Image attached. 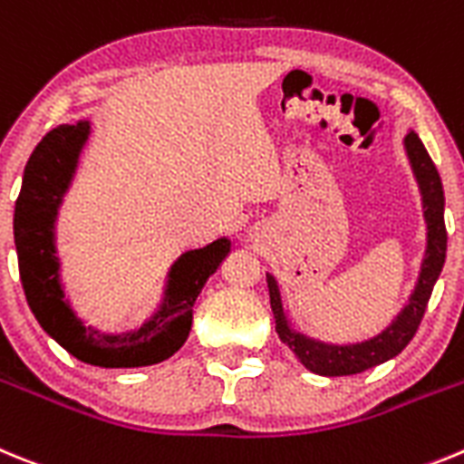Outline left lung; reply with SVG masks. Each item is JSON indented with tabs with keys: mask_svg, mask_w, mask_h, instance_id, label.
I'll list each match as a JSON object with an SVG mask.
<instances>
[{
	"mask_svg": "<svg viewBox=\"0 0 464 464\" xmlns=\"http://www.w3.org/2000/svg\"><path fill=\"white\" fill-rule=\"evenodd\" d=\"M407 154L414 166V173L419 178L420 191H423L425 222H428V252L423 258V270H420L416 291L402 310V314L388 325L382 335L372 340L361 342V344H325V342L312 340L300 331H294L284 314L282 295H279L277 282L273 275H268L270 289V307L275 316V331L279 340L289 346L310 372L321 377H346V374H361L370 367H377L386 362L388 358L398 356L404 346L411 342V337L419 331L423 321L428 300L432 295L437 277L444 268L446 258V224H444V189H441L440 173L430 160L428 150L423 148L420 139L414 131L404 139Z\"/></svg>",
	"mask_w": 464,
	"mask_h": 464,
	"instance_id": "1",
	"label": "left lung"
}]
</instances>
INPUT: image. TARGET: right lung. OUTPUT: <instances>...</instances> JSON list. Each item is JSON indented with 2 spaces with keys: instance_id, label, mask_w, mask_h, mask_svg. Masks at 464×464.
<instances>
[{
  "instance_id": "right-lung-1",
  "label": "right lung",
  "mask_w": 464,
  "mask_h": 464,
  "mask_svg": "<svg viewBox=\"0 0 464 464\" xmlns=\"http://www.w3.org/2000/svg\"><path fill=\"white\" fill-rule=\"evenodd\" d=\"M87 122L60 124L45 133L24 166L14 215L24 298L41 328L78 361L99 367L154 365L185 344L191 328V307L206 279L219 268L231 247L228 240H217L203 249L187 252L170 270L164 307L139 331L108 335L82 324L64 303L57 282L53 222L82 140L87 139Z\"/></svg>"
}]
</instances>
